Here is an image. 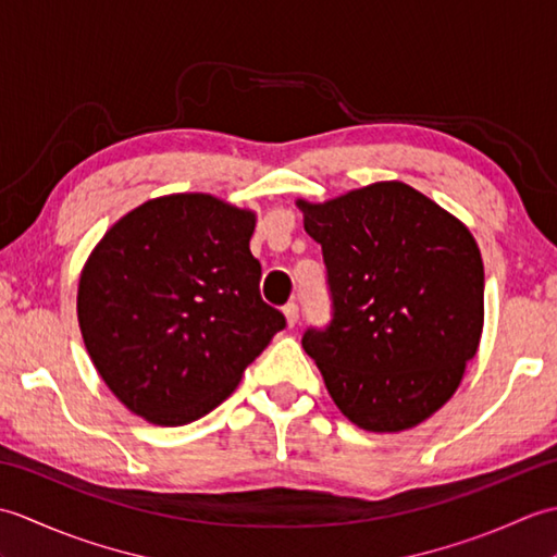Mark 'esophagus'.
<instances>
[{"mask_svg":"<svg viewBox=\"0 0 557 557\" xmlns=\"http://www.w3.org/2000/svg\"><path fill=\"white\" fill-rule=\"evenodd\" d=\"M282 311H285V318H287V325H289V327H294V325L299 323V306H297V304L289 301Z\"/></svg>","mask_w":557,"mask_h":557,"instance_id":"obj_1","label":"esophagus"}]
</instances>
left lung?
I'll list each match as a JSON object with an SVG mask.
<instances>
[{
	"label": "left lung",
	"mask_w": 557,
	"mask_h": 557,
	"mask_svg": "<svg viewBox=\"0 0 557 557\" xmlns=\"http://www.w3.org/2000/svg\"><path fill=\"white\" fill-rule=\"evenodd\" d=\"M323 248L333 318L301 337L330 397L363 431L413 429L455 395L483 327L471 232L401 182L297 203Z\"/></svg>",
	"instance_id": "1"
}]
</instances>
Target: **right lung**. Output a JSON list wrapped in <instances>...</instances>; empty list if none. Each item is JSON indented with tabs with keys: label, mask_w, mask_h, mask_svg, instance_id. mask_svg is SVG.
<instances>
[{
	"label": "right lung",
	"mask_w": 557,
	"mask_h": 557,
	"mask_svg": "<svg viewBox=\"0 0 557 557\" xmlns=\"http://www.w3.org/2000/svg\"><path fill=\"white\" fill-rule=\"evenodd\" d=\"M251 210L162 196L102 236L78 282V323L102 381L138 417L184 425L222 405L285 315L260 297Z\"/></svg>",
	"instance_id": "right-lung-1"
}]
</instances>
